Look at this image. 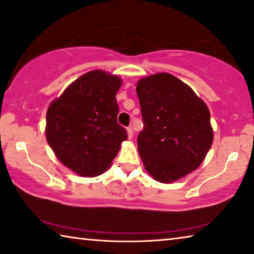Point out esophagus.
Listing matches in <instances>:
<instances>
[{
	"instance_id": "obj_1",
	"label": "esophagus",
	"mask_w": 254,
	"mask_h": 254,
	"mask_svg": "<svg viewBox=\"0 0 254 254\" xmlns=\"http://www.w3.org/2000/svg\"><path fill=\"white\" fill-rule=\"evenodd\" d=\"M127 136H128V139H132V136H133V131H132V127H127Z\"/></svg>"
}]
</instances>
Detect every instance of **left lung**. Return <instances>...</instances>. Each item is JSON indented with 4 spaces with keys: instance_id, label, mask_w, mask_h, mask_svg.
<instances>
[{
    "instance_id": "8db88e82",
    "label": "left lung",
    "mask_w": 254,
    "mask_h": 254,
    "mask_svg": "<svg viewBox=\"0 0 254 254\" xmlns=\"http://www.w3.org/2000/svg\"><path fill=\"white\" fill-rule=\"evenodd\" d=\"M143 130L140 157L152 177L173 183L200 166L213 143L207 105L188 85L167 72L137 81Z\"/></svg>"
}]
</instances>
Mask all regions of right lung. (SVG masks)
<instances>
[{
  "label": "right lung",
  "mask_w": 254,
  "mask_h": 254,
  "mask_svg": "<svg viewBox=\"0 0 254 254\" xmlns=\"http://www.w3.org/2000/svg\"><path fill=\"white\" fill-rule=\"evenodd\" d=\"M120 77L92 70L71 83L47 111L46 139L56 157L83 177L109 168L127 133L118 123Z\"/></svg>",
  "instance_id": "obj_1"
}]
</instances>
